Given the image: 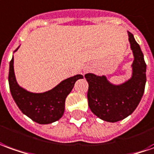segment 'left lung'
I'll return each instance as SVG.
<instances>
[{
	"label": "left lung",
	"instance_id": "left-lung-1",
	"mask_svg": "<svg viewBox=\"0 0 154 154\" xmlns=\"http://www.w3.org/2000/svg\"><path fill=\"white\" fill-rule=\"evenodd\" d=\"M128 36L134 56L131 79L116 85L110 83L104 75H85L89 84V107L99 118L109 122H118L131 115L138 106L145 90L147 79L143 54L133 35L128 32Z\"/></svg>",
	"mask_w": 154,
	"mask_h": 154
}]
</instances>
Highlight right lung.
<instances>
[{
  "instance_id": "1",
  "label": "right lung",
  "mask_w": 154,
  "mask_h": 154,
  "mask_svg": "<svg viewBox=\"0 0 154 154\" xmlns=\"http://www.w3.org/2000/svg\"><path fill=\"white\" fill-rule=\"evenodd\" d=\"M13 60L12 57L8 81L12 98L22 113L39 124H49L60 119L64 112L67 95L71 92L76 80L83 79V75H77L64 79L54 89L44 93H32L20 87L17 83Z\"/></svg>"
}]
</instances>
